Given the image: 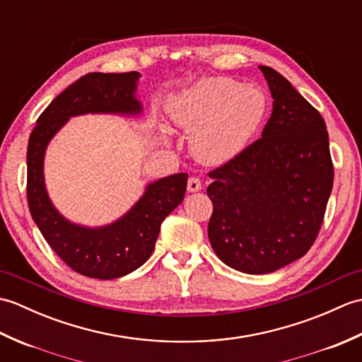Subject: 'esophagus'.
<instances>
[{"mask_svg":"<svg viewBox=\"0 0 362 362\" xmlns=\"http://www.w3.org/2000/svg\"><path fill=\"white\" fill-rule=\"evenodd\" d=\"M187 188H188V193H197V191L202 189V183L197 179V177H189Z\"/></svg>","mask_w":362,"mask_h":362,"instance_id":"34e87169","label":"esophagus"}]
</instances>
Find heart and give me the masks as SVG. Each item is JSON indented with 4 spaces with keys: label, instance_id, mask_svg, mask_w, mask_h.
Masks as SVG:
<instances>
[{
    "label": "heart",
    "instance_id": "heart-1",
    "mask_svg": "<svg viewBox=\"0 0 362 362\" xmlns=\"http://www.w3.org/2000/svg\"><path fill=\"white\" fill-rule=\"evenodd\" d=\"M266 96L230 78H202L168 98L166 112L191 135V151L210 165L235 158L257 134L266 115Z\"/></svg>",
    "mask_w": 362,
    "mask_h": 362
}]
</instances>
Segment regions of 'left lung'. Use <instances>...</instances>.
<instances>
[{
  "label": "left lung",
  "instance_id": "1",
  "mask_svg": "<svg viewBox=\"0 0 362 362\" xmlns=\"http://www.w3.org/2000/svg\"><path fill=\"white\" fill-rule=\"evenodd\" d=\"M274 98L259 140L210 171L209 238L222 263L271 274L316 241L333 188L324 118L271 66H259Z\"/></svg>",
  "mask_w": 362,
  "mask_h": 362
}]
</instances>
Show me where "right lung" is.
Masks as SVG:
<instances>
[{"mask_svg":"<svg viewBox=\"0 0 362 362\" xmlns=\"http://www.w3.org/2000/svg\"><path fill=\"white\" fill-rule=\"evenodd\" d=\"M140 73H88L46 107L28 143V205L30 216L51 249L73 271L91 279L112 280L144 264L156 247L160 226L187 191V173L149 183L132 209L109 226L83 227L60 214L46 193L45 151L71 117L115 113L135 117L143 112L136 99Z\"/></svg>","mask_w":362,"mask_h":362,"instance_id":"obj_1","label":"right lung"}]
</instances>
